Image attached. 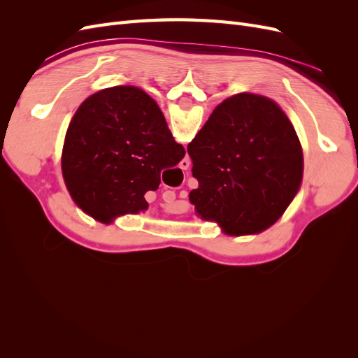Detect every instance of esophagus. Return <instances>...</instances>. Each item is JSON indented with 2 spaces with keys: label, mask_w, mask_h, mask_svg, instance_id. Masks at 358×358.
Here are the masks:
<instances>
[{
  "label": "esophagus",
  "mask_w": 358,
  "mask_h": 358,
  "mask_svg": "<svg viewBox=\"0 0 358 358\" xmlns=\"http://www.w3.org/2000/svg\"><path fill=\"white\" fill-rule=\"evenodd\" d=\"M189 167V159H182L180 161V169L182 170H187Z\"/></svg>",
  "instance_id": "1"
}]
</instances>
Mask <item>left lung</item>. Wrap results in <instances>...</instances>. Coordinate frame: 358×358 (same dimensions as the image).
Here are the masks:
<instances>
[{"mask_svg": "<svg viewBox=\"0 0 358 358\" xmlns=\"http://www.w3.org/2000/svg\"><path fill=\"white\" fill-rule=\"evenodd\" d=\"M196 215L229 236L258 234L294 200L303 150L289 117L264 95L241 92L218 104L188 145Z\"/></svg>", "mask_w": 358, "mask_h": 358, "instance_id": "1", "label": "left lung"}]
</instances>
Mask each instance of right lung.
I'll use <instances>...</instances> for the list:
<instances>
[{"label": "right lung", "mask_w": 358, "mask_h": 358, "mask_svg": "<svg viewBox=\"0 0 358 358\" xmlns=\"http://www.w3.org/2000/svg\"><path fill=\"white\" fill-rule=\"evenodd\" d=\"M185 157L157 101L131 85L106 88L76 110L64 138L61 169L73 201L103 224L148 210L161 170Z\"/></svg>", "instance_id": "right-lung-1"}]
</instances>
